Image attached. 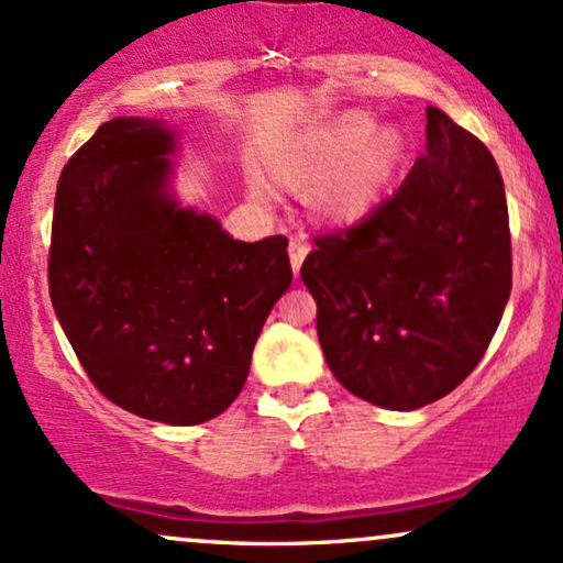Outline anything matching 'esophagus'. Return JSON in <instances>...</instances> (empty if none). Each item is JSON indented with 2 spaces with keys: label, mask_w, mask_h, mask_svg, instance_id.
<instances>
[{
  "label": "esophagus",
  "mask_w": 563,
  "mask_h": 563,
  "mask_svg": "<svg viewBox=\"0 0 563 563\" xmlns=\"http://www.w3.org/2000/svg\"><path fill=\"white\" fill-rule=\"evenodd\" d=\"M309 254V243L301 241V238H290L288 243V256H290V267H294V275H299L303 260Z\"/></svg>",
  "instance_id": "1"
}]
</instances>
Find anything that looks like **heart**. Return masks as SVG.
Instances as JSON below:
<instances>
[{
    "label": "heart",
    "instance_id": "1",
    "mask_svg": "<svg viewBox=\"0 0 563 563\" xmlns=\"http://www.w3.org/2000/svg\"><path fill=\"white\" fill-rule=\"evenodd\" d=\"M407 140L397 126H376L373 115L349 111L312 129L277 158V177L309 185V206L331 222L349 224L371 214L402 169ZM256 192L269 187L256 179Z\"/></svg>",
    "mask_w": 563,
    "mask_h": 563
}]
</instances>
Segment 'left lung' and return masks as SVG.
Segmentation results:
<instances>
[{"label":"left lung","instance_id":"left-lung-1","mask_svg":"<svg viewBox=\"0 0 563 563\" xmlns=\"http://www.w3.org/2000/svg\"><path fill=\"white\" fill-rule=\"evenodd\" d=\"M301 280L339 384L386 410L437 402L479 365L510 296L500 169L426 108V153L357 224L314 235Z\"/></svg>","mask_w":563,"mask_h":563}]
</instances>
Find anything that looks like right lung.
Wrapping results in <instances>:
<instances>
[{
  "instance_id": "1",
  "label": "right lung",
  "mask_w": 563,
  "mask_h": 563,
  "mask_svg": "<svg viewBox=\"0 0 563 563\" xmlns=\"http://www.w3.org/2000/svg\"><path fill=\"white\" fill-rule=\"evenodd\" d=\"M177 134L106 121L63 166L49 299L92 384L134 416L196 426L241 394L294 273L283 235L243 243L169 190Z\"/></svg>"
}]
</instances>
